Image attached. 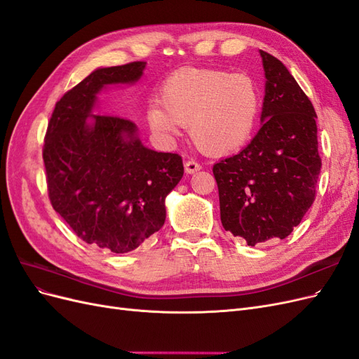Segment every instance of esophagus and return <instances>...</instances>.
<instances>
[{
    "instance_id": "obj_1",
    "label": "esophagus",
    "mask_w": 359,
    "mask_h": 359,
    "mask_svg": "<svg viewBox=\"0 0 359 359\" xmlns=\"http://www.w3.org/2000/svg\"><path fill=\"white\" fill-rule=\"evenodd\" d=\"M184 169H186V172H187V173H194V172L201 170V169H202V166H201V163H198V161H194V160H187L186 163H184Z\"/></svg>"
}]
</instances>
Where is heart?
<instances>
[{"label":"heart","instance_id":"b5f03b06","mask_svg":"<svg viewBox=\"0 0 359 359\" xmlns=\"http://www.w3.org/2000/svg\"><path fill=\"white\" fill-rule=\"evenodd\" d=\"M160 102L147 109L148 124L161 137L190 127L193 142L206 154L226 156L252 137L260 112V91L244 73L182 69L163 82Z\"/></svg>","mask_w":359,"mask_h":359}]
</instances>
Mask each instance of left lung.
<instances>
[{"instance_id":"left-lung-1","label":"left lung","mask_w":359,"mask_h":359,"mask_svg":"<svg viewBox=\"0 0 359 359\" xmlns=\"http://www.w3.org/2000/svg\"><path fill=\"white\" fill-rule=\"evenodd\" d=\"M260 57L262 127L243 151L212 168L222 224L252 247L290 235L314 202L322 168L310 99L283 62L265 50Z\"/></svg>"}]
</instances>
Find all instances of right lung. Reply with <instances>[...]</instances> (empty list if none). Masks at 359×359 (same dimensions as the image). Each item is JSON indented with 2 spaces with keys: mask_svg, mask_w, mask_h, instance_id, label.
<instances>
[{
  "mask_svg": "<svg viewBox=\"0 0 359 359\" xmlns=\"http://www.w3.org/2000/svg\"><path fill=\"white\" fill-rule=\"evenodd\" d=\"M144 61L97 69L57 102L43 161L49 201L86 244L127 253L165 224V199L182 178V158L145 148L136 124L94 115L104 85L133 83Z\"/></svg>",
  "mask_w": 359,
  "mask_h": 359,
  "instance_id": "1",
  "label": "right lung"
}]
</instances>
